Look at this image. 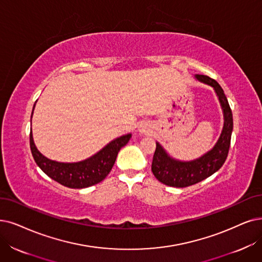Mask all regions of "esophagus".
Wrapping results in <instances>:
<instances>
[{
	"instance_id": "1",
	"label": "esophagus",
	"mask_w": 262,
	"mask_h": 262,
	"mask_svg": "<svg viewBox=\"0 0 262 262\" xmlns=\"http://www.w3.org/2000/svg\"><path fill=\"white\" fill-rule=\"evenodd\" d=\"M148 131H149V129L147 128V127H146V125H141V127H140V132L141 133H148Z\"/></svg>"
}]
</instances>
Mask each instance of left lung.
Listing matches in <instances>:
<instances>
[{"mask_svg": "<svg viewBox=\"0 0 262 262\" xmlns=\"http://www.w3.org/2000/svg\"><path fill=\"white\" fill-rule=\"evenodd\" d=\"M195 77L215 89L224 111V129L215 147L201 158L190 162H182L170 158L160 144L157 143L152 157L151 171L157 180L170 187L184 188L191 186L214 174L225 163L229 152L230 142H231L233 129L232 111L230 108L223 88L215 79L208 76L195 75Z\"/></svg>", "mask_w": 262, "mask_h": 262, "instance_id": "left-lung-1", "label": "left lung"}]
</instances>
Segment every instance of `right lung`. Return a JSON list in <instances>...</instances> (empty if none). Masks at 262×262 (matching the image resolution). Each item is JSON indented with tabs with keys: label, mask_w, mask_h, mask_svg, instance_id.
<instances>
[{
	"label": "right lung",
	"mask_w": 262,
	"mask_h": 262,
	"mask_svg": "<svg viewBox=\"0 0 262 262\" xmlns=\"http://www.w3.org/2000/svg\"><path fill=\"white\" fill-rule=\"evenodd\" d=\"M131 134H127L114 140L91 158L76 163H61L47 159L35 147L32 131L30 132V148L36 164L50 179L66 187L80 189L105 179L116 161L118 151L129 142Z\"/></svg>",
	"instance_id": "obj_1"
}]
</instances>
